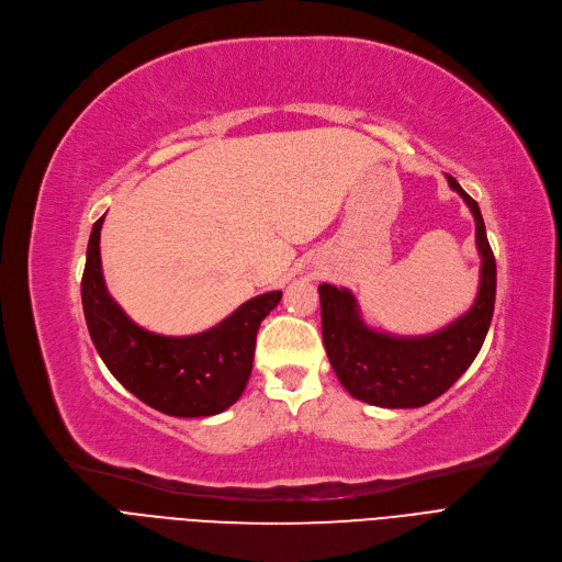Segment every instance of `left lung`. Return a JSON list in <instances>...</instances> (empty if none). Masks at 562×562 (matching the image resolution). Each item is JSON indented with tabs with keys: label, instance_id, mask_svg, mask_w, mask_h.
<instances>
[{
	"label": "left lung",
	"instance_id": "8db88e82",
	"mask_svg": "<svg viewBox=\"0 0 562 562\" xmlns=\"http://www.w3.org/2000/svg\"><path fill=\"white\" fill-rule=\"evenodd\" d=\"M476 224L481 283L474 306L436 334L400 338L379 334L360 317L347 288L322 283V338L326 356L351 397L381 408H419L438 400L472 366L483 347L497 294V262L490 249L479 204L447 175Z\"/></svg>",
	"mask_w": 562,
	"mask_h": 562
}]
</instances>
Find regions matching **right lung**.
Instances as JSON below:
<instances>
[{"label": "right lung", "mask_w": 562, "mask_h": 562, "mask_svg": "<svg viewBox=\"0 0 562 562\" xmlns=\"http://www.w3.org/2000/svg\"><path fill=\"white\" fill-rule=\"evenodd\" d=\"M92 224L81 279L88 331L109 372L147 406L175 417H209L234 406L251 374L260 322L281 302V290L258 294L194 336H160L138 326L106 290Z\"/></svg>", "instance_id": "obj_1"}]
</instances>
